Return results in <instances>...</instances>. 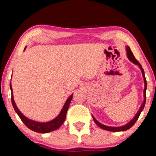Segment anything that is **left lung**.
Segmentation results:
<instances>
[{
    "instance_id": "obj_1",
    "label": "left lung",
    "mask_w": 156,
    "mask_h": 156,
    "mask_svg": "<svg viewBox=\"0 0 156 156\" xmlns=\"http://www.w3.org/2000/svg\"><path fill=\"white\" fill-rule=\"evenodd\" d=\"M126 55H127V57L129 59L131 62H132L133 64H135V65H138L139 68L141 70V72H142V75H143V77H144V85H145V87H144V102H143V104H141V106H140V107L139 108V110L138 111L137 114H136V116L133 117V119L129 121V123H126V124L124 125V126H118V127H112V126H105L104 124H102L100 122H99L97 119H96L94 116H92L93 117V119H94V121L96 124L97 126H99L100 128H101L102 129H104V130H106V131H114V132H118V131H126V130L129 129L130 128H131L135 124V123L136 122V121L138 120V117H139L140 113L142 112V111L144 110V106H145V104H146V89H147V82H146V77H145V74H144V69L142 68V66L140 65V64L136 60V59L134 57L133 55V52H131V49L129 46L126 47Z\"/></svg>"
}]
</instances>
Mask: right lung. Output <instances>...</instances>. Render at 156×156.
<instances>
[{"mask_svg":"<svg viewBox=\"0 0 156 156\" xmlns=\"http://www.w3.org/2000/svg\"><path fill=\"white\" fill-rule=\"evenodd\" d=\"M26 48V47L25 48ZM10 88L11 90V101L12 104L13 106L15 111L18 114V116L20 117L21 121L24 123V124L26 126L30 129L32 131L37 132V133H49V132L53 131L55 130H56L61 126L62 125V123L65 122V119H66V114H67L68 108L69 106V104L72 101V97H73V94L68 98L66 101L65 105H64L62 109L61 110L59 114L57 116L56 118L53 119V120L48 121V122H37V121H35L31 119H27L26 116H25L22 113L20 112V111L18 109V108L17 107L16 103H15L14 98H13V94H12V85L11 82L10 84Z\"/></svg>","mask_w":156,"mask_h":156,"instance_id":"1","label":"right lung"}]
</instances>
